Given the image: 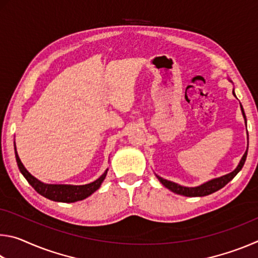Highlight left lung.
I'll return each mask as SVG.
<instances>
[{
    "instance_id": "obj_1",
    "label": "left lung",
    "mask_w": 258,
    "mask_h": 258,
    "mask_svg": "<svg viewBox=\"0 0 258 258\" xmlns=\"http://www.w3.org/2000/svg\"><path fill=\"white\" fill-rule=\"evenodd\" d=\"M233 95L235 97L234 94V91H233ZM240 107H241V111H242V115H243V118H244V123H246L247 126V119H246V115H244V111H243V108L241 106V103H240ZM248 134V132H247ZM247 152H248V147H247V150L244 152L241 160H240L239 165L237 166V168L234 169L233 172H231L229 174H226V175H223L221 177H216V178H213V180L208 181L206 183H204V184L199 185V186H194V187H189V186H183L177 184V183H174L172 181H168V180H165V178L160 177L158 175H156L157 178L160 181L161 184H163L165 187H167V189L171 190L174 194H177V195H182V196H185V197H204V196H208L213 194V192H215L217 190L222 189V187L225 186L228 183L232 180V178L237 175V174L241 171L242 166L244 164V161H246L247 158Z\"/></svg>"
}]
</instances>
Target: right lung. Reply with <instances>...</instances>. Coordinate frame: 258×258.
I'll list each match as a JSON object with an SVG mask.
<instances>
[{
	"instance_id": "obj_1",
	"label": "right lung",
	"mask_w": 258,
	"mask_h": 258,
	"mask_svg": "<svg viewBox=\"0 0 258 258\" xmlns=\"http://www.w3.org/2000/svg\"><path fill=\"white\" fill-rule=\"evenodd\" d=\"M16 151V160L17 164H18L19 171L23 174L24 177L27 180V182L32 185L35 191L37 194H40L43 197H45L50 200H53V202H59V203H75L78 200H83L89 197L93 194V192L97 191L101 183L103 182L104 178H106L108 169H106L101 176H100L98 180H95L92 183H89V184L84 185H71V184H46V183H43L38 181L36 177H34L32 174H30L27 169L25 168V166L21 163L18 154H17V149L15 147Z\"/></svg>"
}]
</instances>
